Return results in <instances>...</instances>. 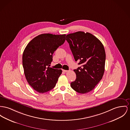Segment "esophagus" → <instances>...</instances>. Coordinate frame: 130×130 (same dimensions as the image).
Here are the masks:
<instances>
[{
  "label": "esophagus",
  "instance_id": "1",
  "mask_svg": "<svg viewBox=\"0 0 130 130\" xmlns=\"http://www.w3.org/2000/svg\"><path fill=\"white\" fill-rule=\"evenodd\" d=\"M62 71H63V72H68V70H64V69H62Z\"/></svg>",
  "mask_w": 130,
  "mask_h": 130
}]
</instances>
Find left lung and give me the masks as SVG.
Segmentation results:
<instances>
[{
    "label": "left lung",
    "instance_id": "left-lung-1",
    "mask_svg": "<svg viewBox=\"0 0 130 130\" xmlns=\"http://www.w3.org/2000/svg\"><path fill=\"white\" fill-rule=\"evenodd\" d=\"M75 61L81 67L74 69L76 79L71 88L80 94L92 91L103 78L105 52L104 45L90 33L77 31L66 36Z\"/></svg>",
    "mask_w": 130,
    "mask_h": 130
}]
</instances>
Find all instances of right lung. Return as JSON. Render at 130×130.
<instances>
[{"instance_id":"obj_1","label":"right lung","mask_w":130,"mask_h":130,"mask_svg":"<svg viewBox=\"0 0 130 130\" xmlns=\"http://www.w3.org/2000/svg\"><path fill=\"white\" fill-rule=\"evenodd\" d=\"M66 35L44 34L32 39L23 54V66L29 85L40 93L53 89L62 73L61 69L49 67L53 54L64 43Z\"/></svg>"}]
</instances>
